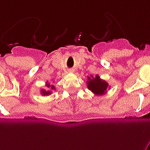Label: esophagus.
Returning a JSON list of instances; mask_svg holds the SVG:
<instances>
[{
	"label": "esophagus",
	"mask_w": 150,
	"mask_h": 150,
	"mask_svg": "<svg viewBox=\"0 0 150 150\" xmlns=\"http://www.w3.org/2000/svg\"><path fill=\"white\" fill-rule=\"evenodd\" d=\"M68 71L70 73H74L75 71V69H73V68H70V69H68Z\"/></svg>",
	"instance_id": "esophagus-1"
}]
</instances>
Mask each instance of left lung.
I'll list each match as a JSON object with an SVG mask.
<instances>
[{
    "instance_id": "left-lung-1",
    "label": "left lung",
    "mask_w": 150,
    "mask_h": 150,
    "mask_svg": "<svg viewBox=\"0 0 150 150\" xmlns=\"http://www.w3.org/2000/svg\"><path fill=\"white\" fill-rule=\"evenodd\" d=\"M87 86L89 90H91L95 95L100 96L103 95L105 93H107V89H108V83L104 80H102L98 75L93 77L91 75V77H88V82H87Z\"/></svg>"
}]
</instances>
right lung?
Listing matches in <instances>:
<instances>
[{
    "label": "right lung",
    "instance_id": "right-lung-1",
    "mask_svg": "<svg viewBox=\"0 0 150 150\" xmlns=\"http://www.w3.org/2000/svg\"><path fill=\"white\" fill-rule=\"evenodd\" d=\"M46 86H47V88H49L50 89H51V90H53V89H55V87L54 86H50V84H48V83H47L46 84ZM41 94L43 95V96H47V95H50V94H51V91L50 90H47V91H46V90H44V89H41Z\"/></svg>",
    "mask_w": 150,
    "mask_h": 150
}]
</instances>
